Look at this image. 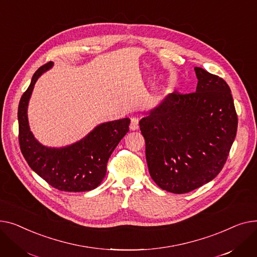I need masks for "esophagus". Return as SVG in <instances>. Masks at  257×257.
Instances as JSON below:
<instances>
[{
  "label": "esophagus",
  "instance_id": "34e87169",
  "mask_svg": "<svg viewBox=\"0 0 257 257\" xmlns=\"http://www.w3.org/2000/svg\"><path fill=\"white\" fill-rule=\"evenodd\" d=\"M130 128L132 131H136L139 128V119L137 117H133L131 118V124H130Z\"/></svg>",
  "mask_w": 257,
  "mask_h": 257
}]
</instances>
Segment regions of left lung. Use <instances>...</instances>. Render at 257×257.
<instances>
[{"mask_svg":"<svg viewBox=\"0 0 257 257\" xmlns=\"http://www.w3.org/2000/svg\"><path fill=\"white\" fill-rule=\"evenodd\" d=\"M194 69L196 92L168 94L139 122L149 174L174 194L191 192L220 173L237 130L227 83L201 67Z\"/></svg>","mask_w":257,"mask_h":257,"instance_id":"1","label":"left lung"}]
</instances>
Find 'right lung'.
<instances>
[{"label":"right lung","instance_id":"add662e5","mask_svg":"<svg viewBox=\"0 0 257 257\" xmlns=\"http://www.w3.org/2000/svg\"><path fill=\"white\" fill-rule=\"evenodd\" d=\"M53 65L49 62L38 68L20 100L18 118L22 154L31 169L52 187L65 192L91 191L104 178L109 158L130 131L131 120L123 118L100 123L80 141L64 147L39 143L29 126L28 104L35 83Z\"/></svg>","mask_w":257,"mask_h":257}]
</instances>
